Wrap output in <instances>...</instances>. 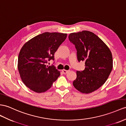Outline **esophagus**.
<instances>
[{
	"label": "esophagus",
	"mask_w": 126,
	"mask_h": 126,
	"mask_svg": "<svg viewBox=\"0 0 126 126\" xmlns=\"http://www.w3.org/2000/svg\"><path fill=\"white\" fill-rule=\"evenodd\" d=\"M63 73L64 74H66L68 73V72H69V70H65V69H63L62 70Z\"/></svg>",
	"instance_id": "1"
}]
</instances>
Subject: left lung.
<instances>
[{
  "instance_id": "obj_1",
  "label": "left lung",
  "mask_w": 126,
  "mask_h": 126,
  "mask_svg": "<svg viewBox=\"0 0 126 126\" xmlns=\"http://www.w3.org/2000/svg\"><path fill=\"white\" fill-rule=\"evenodd\" d=\"M69 41L75 45L78 61H84L85 68L76 72L73 85L83 94H90L105 83L113 68L110 49L94 33L87 30L70 33Z\"/></svg>"
}]
</instances>
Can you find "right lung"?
Masks as SVG:
<instances>
[{"label": "right lung", "instance_id": "1", "mask_svg": "<svg viewBox=\"0 0 126 126\" xmlns=\"http://www.w3.org/2000/svg\"><path fill=\"white\" fill-rule=\"evenodd\" d=\"M67 33L45 32L30 39L20 50L17 68L23 83L37 93L47 91L60 73L45 65L67 37Z\"/></svg>", "mask_w": 126, "mask_h": 126}]
</instances>
